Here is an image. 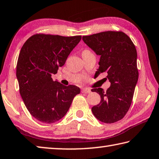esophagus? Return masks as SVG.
<instances>
[{"label": "esophagus", "instance_id": "obj_1", "mask_svg": "<svg viewBox=\"0 0 159 159\" xmlns=\"http://www.w3.org/2000/svg\"><path fill=\"white\" fill-rule=\"evenodd\" d=\"M81 92L83 93H91V90L90 89H88V88H83L81 90Z\"/></svg>", "mask_w": 159, "mask_h": 159}]
</instances>
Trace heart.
Here are the masks:
<instances>
[{"mask_svg":"<svg viewBox=\"0 0 159 159\" xmlns=\"http://www.w3.org/2000/svg\"><path fill=\"white\" fill-rule=\"evenodd\" d=\"M84 51H88V50H84Z\"/></svg>","mask_w":159,"mask_h":159,"instance_id":"heart-1","label":"heart"}]
</instances>
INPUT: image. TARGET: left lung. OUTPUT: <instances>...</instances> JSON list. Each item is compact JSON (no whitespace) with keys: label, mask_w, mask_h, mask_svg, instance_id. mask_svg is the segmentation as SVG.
Instances as JSON below:
<instances>
[{"label":"left lung","mask_w":159,"mask_h":159,"mask_svg":"<svg viewBox=\"0 0 159 159\" xmlns=\"http://www.w3.org/2000/svg\"><path fill=\"white\" fill-rule=\"evenodd\" d=\"M83 40L97 55H100L97 76L106 72L111 86L104 91L94 88L101 101L92 111L100 121L113 123L121 120L128 111L138 80L137 50L128 35L120 31H107L90 36Z\"/></svg>","instance_id":"obj_1"}]
</instances>
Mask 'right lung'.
<instances>
[{
	"label": "right lung",
	"mask_w": 159,
	"mask_h": 159,
	"mask_svg": "<svg viewBox=\"0 0 159 159\" xmlns=\"http://www.w3.org/2000/svg\"><path fill=\"white\" fill-rule=\"evenodd\" d=\"M80 39L81 36L36 34L21 48L16 69L20 93L26 109L39 121L52 123L61 119L80 93L77 86L63 85L51 76L65 64Z\"/></svg>",
	"instance_id": "obj_1"
}]
</instances>
